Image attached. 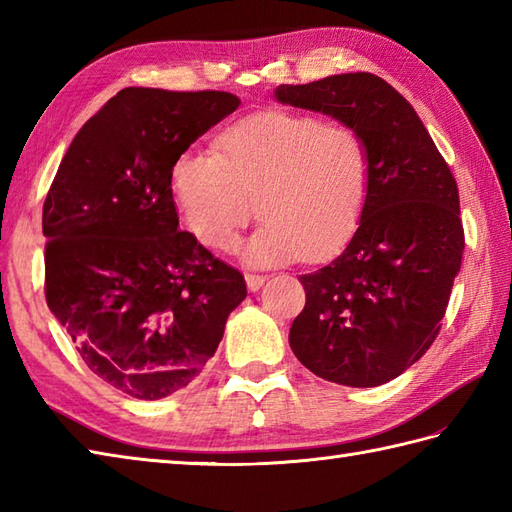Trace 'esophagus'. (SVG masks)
<instances>
[{"instance_id": "obj_1", "label": "esophagus", "mask_w": 512, "mask_h": 512, "mask_svg": "<svg viewBox=\"0 0 512 512\" xmlns=\"http://www.w3.org/2000/svg\"><path fill=\"white\" fill-rule=\"evenodd\" d=\"M264 281H266V277H264V275L246 273V286H248V290H250V292H257L259 288L264 286Z\"/></svg>"}]
</instances>
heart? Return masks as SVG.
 Instances as JSON below:
<instances>
[{
  "label": "heart",
  "mask_w": 512,
  "mask_h": 512,
  "mask_svg": "<svg viewBox=\"0 0 512 512\" xmlns=\"http://www.w3.org/2000/svg\"><path fill=\"white\" fill-rule=\"evenodd\" d=\"M189 149L171 167L182 226L204 248L231 250L239 228L266 220L244 248L250 264L321 262L350 242L374 184V154L358 129L314 114L268 110Z\"/></svg>",
  "instance_id": "obj_1"
}]
</instances>
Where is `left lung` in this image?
Masks as SVG:
<instances>
[{"label": "left lung", "instance_id": "8db88e82", "mask_svg": "<svg viewBox=\"0 0 512 512\" xmlns=\"http://www.w3.org/2000/svg\"><path fill=\"white\" fill-rule=\"evenodd\" d=\"M275 99L358 129L374 154L350 244L299 277L306 308L292 321V352L330 383H389L429 350L447 312L464 253L458 184L416 110L376 74L279 85Z\"/></svg>", "mask_w": 512, "mask_h": 512}]
</instances>
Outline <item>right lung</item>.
I'll use <instances>...</instances> for the list:
<instances>
[{"instance_id":"right-lung-1","label":"right lung","mask_w":512,"mask_h":512,"mask_svg":"<svg viewBox=\"0 0 512 512\" xmlns=\"http://www.w3.org/2000/svg\"><path fill=\"white\" fill-rule=\"evenodd\" d=\"M231 92L125 88L65 151L43 202L46 301L96 376L140 400L200 376L244 275L178 231L171 167L233 114Z\"/></svg>"}]
</instances>
